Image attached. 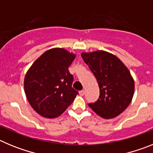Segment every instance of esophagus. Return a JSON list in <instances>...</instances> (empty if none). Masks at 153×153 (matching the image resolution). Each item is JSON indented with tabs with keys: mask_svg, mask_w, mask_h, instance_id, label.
<instances>
[{
	"mask_svg": "<svg viewBox=\"0 0 153 153\" xmlns=\"http://www.w3.org/2000/svg\"><path fill=\"white\" fill-rule=\"evenodd\" d=\"M84 94H85L84 90H81V91H79V95H80V96H82V97H83Z\"/></svg>",
	"mask_w": 153,
	"mask_h": 153,
	"instance_id": "1",
	"label": "esophagus"
}]
</instances>
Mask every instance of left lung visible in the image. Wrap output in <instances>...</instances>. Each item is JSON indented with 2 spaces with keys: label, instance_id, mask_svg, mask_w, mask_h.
Listing matches in <instances>:
<instances>
[{
  "label": "left lung",
  "instance_id": "left-lung-1",
  "mask_svg": "<svg viewBox=\"0 0 153 153\" xmlns=\"http://www.w3.org/2000/svg\"><path fill=\"white\" fill-rule=\"evenodd\" d=\"M81 56L100 88L98 100L88 106L102 118L117 117L128 107L134 95V79L129 69L117 56L106 51L83 52Z\"/></svg>",
  "mask_w": 153,
  "mask_h": 153
}]
</instances>
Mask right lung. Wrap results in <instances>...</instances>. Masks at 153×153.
I'll return each mask as SVG.
<instances>
[{"label":"right lung","instance_id":"right-lung-1","mask_svg":"<svg viewBox=\"0 0 153 153\" xmlns=\"http://www.w3.org/2000/svg\"><path fill=\"white\" fill-rule=\"evenodd\" d=\"M76 54L55 47L44 52L27 71L24 92L31 107L48 119L59 117L75 100L73 76L68 68Z\"/></svg>","mask_w":153,"mask_h":153}]
</instances>
